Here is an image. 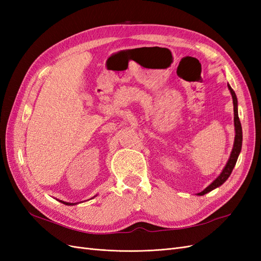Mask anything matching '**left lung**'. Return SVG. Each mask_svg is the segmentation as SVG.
<instances>
[{
    "label": "left lung",
    "mask_w": 261,
    "mask_h": 261,
    "mask_svg": "<svg viewBox=\"0 0 261 261\" xmlns=\"http://www.w3.org/2000/svg\"><path fill=\"white\" fill-rule=\"evenodd\" d=\"M227 88L230 90L231 94H232V99H233V107H234V127H235V137H234V145H233V149L231 151L230 158L225 164V167L223 168L222 172L220 173V175L212 181V183L207 186L206 188L203 189L202 192L198 193L197 195L198 196H203L204 194L210 193L213 189H216L218 187H220L222 185L224 181L230 177L231 173L235 167L236 161H238V158L241 153L242 150V143H243V132H242V125L240 122L239 118V111H238V98H236V94L234 92V90L231 88V86L227 84Z\"/></svg>",
    "instance_id": "obj_1"
}]
</instances>
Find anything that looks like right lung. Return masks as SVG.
<instances>
[{"instance_id":"right-lung-1","label":"right lung","mask_w":261,"mask_h":261,"mask_svg":"<svg viewBox=\"0 0 261 261\" xmlns=\"http://www.w3.org/2000/svg\"><path fill=\"white\" fill-rule=\"evenodd\" d=\"M96 197V196H94ZM60 202H62V203H64V204H66V206H74V204H76V203H78V202H76V203H74V202H66V201H63V200H59Z\"/></svg>"}]
</instances>
